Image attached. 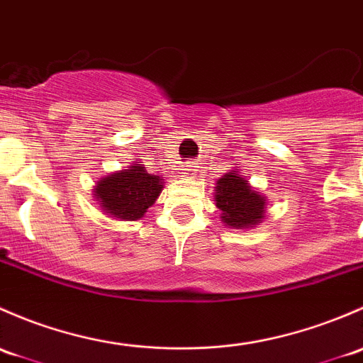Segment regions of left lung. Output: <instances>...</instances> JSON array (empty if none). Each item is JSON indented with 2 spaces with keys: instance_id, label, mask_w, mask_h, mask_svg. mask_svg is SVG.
<instances>
[{
  "instance_id": "obj_1",
  "label": "left lung",
  "mask_w": 363,
  "mask_h": 363,
  "mask_svg": "<svg viewBox=\"0 0 363 363\" xmlns=\"http://www.w3.org/2000/svg\"><path fill=\"white\" fill-rule=\"evenodd\" d=\"M215 203L220 218L229 229H252L262 223L267 209V197L252 186L245 174L233 169L225 173L215 186Z\"/></svg>"
}]
</instances>
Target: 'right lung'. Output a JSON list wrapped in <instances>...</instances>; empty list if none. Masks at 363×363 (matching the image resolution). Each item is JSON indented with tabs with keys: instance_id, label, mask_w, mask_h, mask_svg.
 <instances>
[{
	"instance_id": "obj_1",
	"label": "right lung",
	"mask_w": 363,
	"mask_h": 363,
	"mask_svg": "<svg viewBox=\"0 0 363 363\" xmlns=\"http://www.w3.org/2000/svg\"><path fill=\"white\" fill-rule=\"evenodd\" d=\"M164 178L148 173L143 164L133 162L127 169L115 171L96 182L92 197L104 215L121 222L143 218L147 209L155 204L164 189Z\"/></svg>"
}]
</instances>
